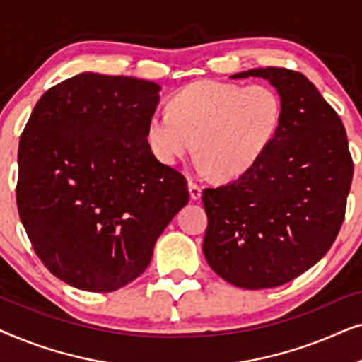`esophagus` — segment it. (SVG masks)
<instances>
[{"label":"esophagus","instance_id":"34e87169","mask_svg":"<svg viewBox=\"0 0 362 362\" xmlns=\"http://www.w3.org/2000/svg\"><path fill=\"white\" fill-rule=\"evenodd\" d=\"M201 192H202V187L194 182L192 180H189V194H191V199H199L201 197Z\"/></svg>","mask_w":362,"mask_h":362}]
</instances>
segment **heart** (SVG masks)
<instances>
[{"mask_svg": "<svg viewBox=\"0 0 362 362\" xmlns=\"http://www.w3.org/2000/svg\"><path fill=\"white\" fill-rule=\"evenodd\" d=\"M281 120L284 100L272 86L199 81L170 98L168 113L150 118L146 138L165 165H176L196 148L201 171L234 180L265 155Z\"/></svg>", "mask_w": 362, "mask_h": 362, "instance_id": "b5f03b06", "label": "heart"}]
</instances>
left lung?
Instances as JSON below:
<instances>
[{"mask_svg":"<svg viewBox=\"0 0 362 362\" xmlns=\"http://www.w3.org/2000/svg\"><path fill=\"white\" fill-rule=\"evenodd\" d=\"M267 78L284 100L281 128L239 180L206 187L204 257L221 279L247 290L275 288L311 269L343 226L354 163L344 125L303 74L252 69L230 78Z\"/></svg>","mask_w":362,"mask_h":362,"instance_id":"left-lung-1","label":"left lung"}]
</instances>
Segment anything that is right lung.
<instances>
[{
    "mask_svg": "<svg viewBox=\"0 0 362 362\" xmlns=\"http://www.w3.org/2000/svg\"><path fill=\"white\" fill-rule=\"evenodd\" d=\"M160 86L82 72L39 98L21 133L16 202L44 267L107 293L140 276L189 201L187 181L151 153Z\"/></svg>",
    "mask_w": 362,
    "mask_h": 362,
    "instance_id": "right-lung-1",
    "label": "right lung"
}]
</instances>
